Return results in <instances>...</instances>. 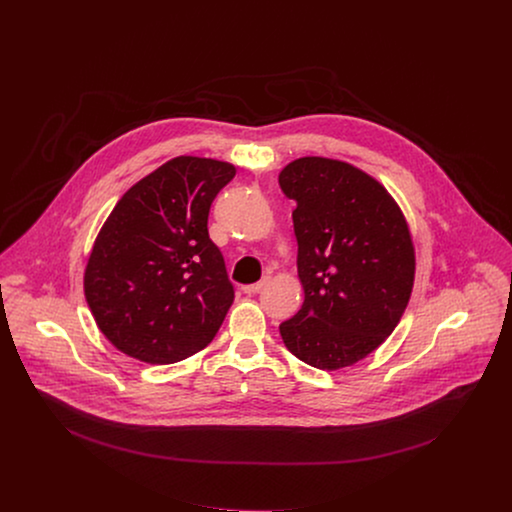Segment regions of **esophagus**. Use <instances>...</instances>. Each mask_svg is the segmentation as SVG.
Listing matches in <instances>:
<instances>
[{
  "mask_svg": "<svg viewBox=\"0 0 512 512\" xmlns=\"http://www.w3.org/2000/svg\"><path fill=\"white\" fill-rule=\"evenodd\" d=\"M269 276H265L263 280H259V282H255V284H247V286H243L241 290H243V294H247V296H251V294H257V292H261L267 284H269Z\"/></svg>",
  "mask_w": 512,
  "mask_h": 512,
  "instance_id": "obj_1",
  "label": "esophagus"
}]
</instances>
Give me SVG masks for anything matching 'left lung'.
Segmentation results:
<instances>
[{
    "label": "left lung",
    "instance_id": "8db88e82",
    "mask_svg": "<svg viewBox=\"0 0 512 512\" xmlns=\"http://www.w3.org/2000/svg\"><path fill=\"white\" fill-rule=\"evenodd\" d=\"M298 203L294 232L305 300L280 325L286 348L336 371L367 358L396 329L410 301L416 249L383 183L325 156H301L278 176Z\"/></svg>",
    "mask_w": 512,
    "mask_h": 512
}]
</instances>
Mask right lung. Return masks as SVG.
I'll list each match as a JSON object with an SVG mask.
<instances>
[{"mask_svg":"<svg viewBox=\"0 0 512 512\" xmlns=\"http://www.w3.org/2000/svg\"><path fill=\"white\" fill-rule=\"evenodd\" d=\"M236 166L176 156L131 185L102 224L83 286L100 332L125 356L166 365L207 348L234 288L207 230Z\"/></svg>","mask_w":512,"mask_h":512,"instance_id":"obj_1","label":"right lung"}]
</instances>
